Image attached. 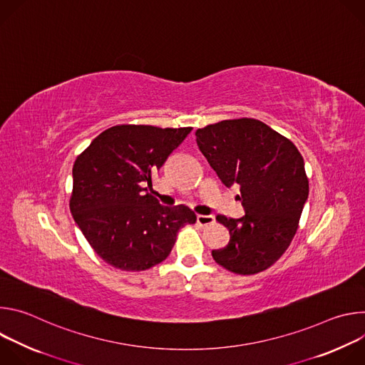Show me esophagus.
Here are the masks:
<instances>
[{
  "instance_id": "obj_1",
  "label": "esophagus",
  "mask_w": 365,
  "mask_h": 365,
  "mask_svg": "<svg viewBox=\"0 0 365 365\" xmlns=\"http://www.w3.org/2000/svg\"><path fill=\"white\" fill-rule=\"evenodd\" d=\"M196 222L200 227H207V225H212L215 222V220H214L212 215H197L196 217Z\"/></svg>"
}]
</instances>
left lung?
<instances>
[{
  "mask_svg": "<svg viewBox=\"0 0 365 365\" xmlns=\"http://www.w3.org/2000/svg\"><path fill=\"white\" fill-rule=\"evenodd\" d=\"M196 141L225 186L240 185L245 215H218L230 242L212 250L215 262L250 276L273 266L289 248L297 228L309 180L297 147L254 118L224 120L197 128Z\"/></svg>",
  "mask_w": 365,
  "mask_h": 365,
  "instance_id": "1",
  "label": "left lung"
}]
</instances>
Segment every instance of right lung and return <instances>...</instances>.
<instances>
[{
	"mask_svg": "<svg viewBox=\"0 0 365 365\" xmlns=\"http://www.w3.org/2000/svg\"><path fill=\"white\" fill-rule=\"evenodd\" d=\"M192 127L121 124L102 131L78 155L69 207L93 251L123 272H143L170 254L180 228L196 222L185 205L151 195L158 172Z\"/></svg>",
	"mask_w": 365,
	"mask_h": 365,
	"instance_id": "obj_1",
	"label": "right lung"
}]
</instances>
